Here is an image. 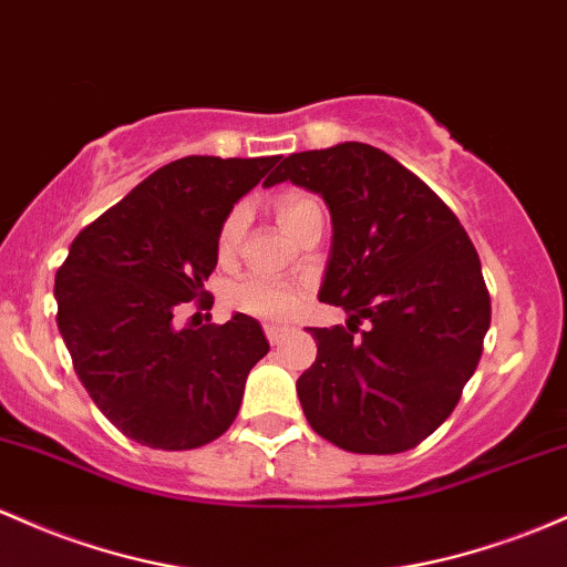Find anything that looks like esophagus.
I'll use <instances>...</instances> for the list:
<instances>
[{"instance_id":"obj_1","label":"esophagus","mask_w":567,"mask_h":567,"mask_svg":"<svg viewBox=\"0 0 567 567\" xmlns=\"http://www.w3.org/2000/svg\"><path fill=\"white\" fill-rule=\"evenodd\" d=\"M290 333V328H282V326H266V339L271 341V344H282L285 336Z\"/></svg>"}]
</instances>
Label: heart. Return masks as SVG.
Here are the masks:
<instances>
[{
	"mask_svg": "<svg viewBox=\"0 0 567 567\" xmlns=\"http://www.w3.org/2000/svg\"><path fill=\"white\" fill-rule=\"evenodd\" d=\"M274 215H277V223L282 226L285 234L296 236L301 231L303 223H307L309 217L322 215V209L312 196H307V193L290 190L282 193V196L274 202ZM245 209H231L226 220H223L220 234H217V255H220V260L234 258L236 247H239L241 241V234H245ZM228 303L241 315L260 317V320H285V317L296 315V309L301 307V293H298L296 288L269 282V279L264 277H247L228 290Z\"/></svg>",
	"mask_w": 567,
	"mask_h": 567,
	"instance_id": "obj_1",
	"label": "heart"
}]
</instances>
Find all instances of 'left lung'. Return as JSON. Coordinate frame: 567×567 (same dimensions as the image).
Returning <instances> with one entry per match:
<instances>
[{
	"label": "left lung",
	"mask_w": 567,
	"mask_h": 567,
	"mask_svg": "<svg viewBox=\"0 0 567 567\" xmlns=\"http://www.w3.org/2000/svg\"><path fill=\"white\" fill-rule=\"evenodd\" d=\"M285 179L328 204L320 301L350 315L347 328H312L317 358L296 382L303 414L347 452L412 450L452 414L482 358L489 293L476 247L416 174L363 142L288 155L264 185Z\"/></svg>",
	"instance_id": "obj_1"
}]
</instances>
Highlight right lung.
<instances>
[{
    "label": "right lung",
    "mask_w": 567,
    "mask_h": 567,
    "mask_svg": "<svg viewBox=\"0 0 567 567\" xmlns=\"http://www.w3.org/2000/svg\"><path fill=\"white\" fill-rule=\"evenodd\" d=\"M188 155L142 179L74 236L55 274L59 331L74 374L112 425L153 450H196L231 427L264 328L236 312L226 326L177 328L179 303L213 307L204 282L217 234L277 164Z\"/></svg>",
    "instance_id": "1"
}]
</instances>
